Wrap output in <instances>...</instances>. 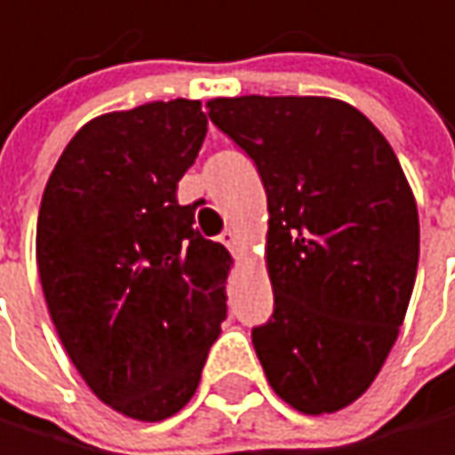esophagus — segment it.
<instances>
[{"label": "esophagus", "instance_id": "1", "mask_svg": "<svg viewBox=\"0 0 455 455\" xmlns=\"http://www.w3.org/2000/svg\"><path fill=\"white\" fill-rule=\"evenodd\" d=\"M220 241H222L230 251H235V246H238V235H235V230H230V228L220 235Z\"/></svg>", "mask_w": 455, "mask_h": 455}]
</instances>
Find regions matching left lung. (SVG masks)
Wrapping results in <instances>:
<instances>
[{
	"instance_id": "1",
	"label": "left lung",
	"mask_w": 455,
	"mask_h": 455,
	"mask_svg": "<svg viewBox=\"0 0 455 455\" xmlns=\"http://www.w3.org/2000/svg\"><path fill=\"white\" fill-rule=\"evenodd\" d=\"M267 193L273 316L251 343L273 391L319 416L351 405L400 335L419 209L391 144L351 104L238 96L206 104Z\"/></svg>"
}]
</instances>
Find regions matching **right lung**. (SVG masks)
Returning <instances> with one entry per match:
<instances>
[{
  "label": "right lung",
  "mask_w": 455,
  "mask_h": 455,
  "mask_svg": "<svg viewBox=\"0 0 455 455\" xmlns=\"http://www.w3.org/2000/svg\"><path fill=\"white\" fill-rule=\"evenodd\" d=\"M206 131L188 99L101 115L67 144L39 206L50 319L91 391L139 421L190 403L228 316L230 254L177 201Z\"/></svg>",
  "instance_id": "obj_1"
}]
</instances>
